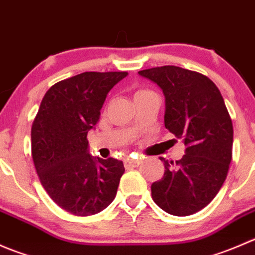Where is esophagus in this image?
<instances>
[{"mask_svg":"<svg viewBox=\"0 0 255 255\" xmlns=\"http://www.w3.org/2000/svg\"><path fill=\"white\" fill-rule=\"evenodd\" d=\"M140 164V159H135V158H130V156H128V158H126L125 160V166L126 169H132V168H135V166H138Z\"/></svg>","mask_w":255,"mask_h":255,"instance_id":"34e87169","label":"esophagus"}]
</instances>
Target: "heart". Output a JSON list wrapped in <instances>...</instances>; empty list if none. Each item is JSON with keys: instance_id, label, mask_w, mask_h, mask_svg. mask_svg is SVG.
<instances>
[{"instance_id": "1", "label": "heart", "mask_w": 255, "mask_h": 255, "mask_svg": "<svg viewBox=\"0 0 255 255\" xmlns=\"http://www.w3.org/2000/svg\"><path fill=\"white\" fill-rule=\"evenodd\" d=\"M144 92H148V91H146V90H139V91L135 92L134 96H137V95H140V94H144Z\"/></svg>"}]
</instances>
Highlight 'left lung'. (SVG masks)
I'll return each mask as SVG.
<instances>
[{"label": "left lung", "mask_w": 255, "mask_h": 255, "mask_svg": "<svg viewBox=\"0 0 255 255\" xmlns=\"http://www.w3.org/2000/svg\"><path fill=\"white\" fill-rule=\"evenodd\" d=\"M138 74L163 90L165 128L186 145L175 163L160 158L165 171L151 184V197L170 215L199 212L218 194L232 160L233 125L222 95L207 76L179 66Z\"/></svg>", "instance_id": "1"}]
</instances>
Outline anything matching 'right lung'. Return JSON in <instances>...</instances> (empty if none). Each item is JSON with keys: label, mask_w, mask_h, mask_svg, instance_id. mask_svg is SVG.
Listing matches in <instances>:
<instances>
[{"label": "right lung", "mask_w": 255, "mask_h": 255, "mask_svg": "<svg viewBox=\"0 0 255 255\" xmlns=\"http://www.w3.org/2000/svg\"><path fill=\"white\" fill-rule=\"evenodd\" d=\"M126 71H86L56 82L32 125V158L50 199L75 216L101 212L115 200L125 166L92 158L87 133L96 126L110 90Z\"/></svg>", "instance_id": "obj_1"}]
</instances>
